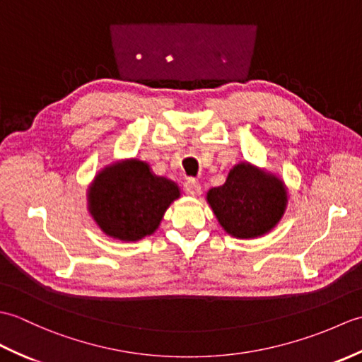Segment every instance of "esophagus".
<instances>
[{"mask_svg":"<svg viewBox=\"0 0 362 362\" xmlns=\"http://www.w3.org/2000/svg\"><path fill=\"white\" fill-rule=\"evenodd\" d=\"M183 189H185V193L188 196H193V197L201 194V191H202L201 183H199L197 180H194V179H188L185 182V185H183Z\"/></svg>","mask_w":362,"mask_h":362,"instance_id":"34e87169","label":"esophagus"}]
</instances>
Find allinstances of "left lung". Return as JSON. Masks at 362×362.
Wrapping results in <instances>:
<instances>
[{
    "label": "left lung",
    "instance_id": "8db88e82",
    "mask_svg": "<svg viewBox=\"0 0 362 362\" xmlns=\"http://www.w3.org/2000/svg\"><path fill=\"white\" fill-rule=\"evenodd\" d=\"M206 201L228 235L247 240L272 230L286 209L283 182L249 163L230 169L222 187L211 188Z\"/></svg>",
    "mask_w": 362,
    "mask_h": 362
}]
</instances>
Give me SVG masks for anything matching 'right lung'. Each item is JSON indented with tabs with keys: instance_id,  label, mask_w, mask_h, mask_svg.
Returning <instances> with one entry per match:
<instances>
[{
	"instance_id": "1",
	"label": "right lung",
	"mask_w": 362,
	"mask_h": 362,
	"mask_svg": "<svg viewBox=\"0 0 362 362\" xmlns=\"http://www.w3.org/2000/svg\"><path fill=\"white\" fill-rule=\"evenodd\" d=\"M174 182L151 173L149 165L127 160L99 173L88 188V210L105 235L136 241L152 235L173 201Z\"/></svg>"
}]
</instances>
